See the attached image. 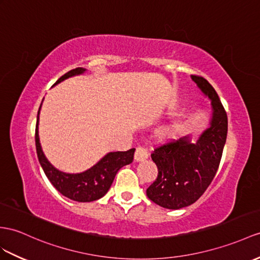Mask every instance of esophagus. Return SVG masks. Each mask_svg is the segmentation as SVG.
<instances>
[{"label": "esophagus", "mask_w": 260, "mask_h": 260, "mask_svg": "<svg viewBox=\"0 0 260 260\" xmlns=\"http://www.w3.org/2000/svg\"><path fill=\"white\" fill-rule=\"evenodd\" d=\"M148 159V152L145 149L139 147L136 149V153H135V161L136 162H141Z\"/></svg>", "instance_id": "obj_1"}]
</instances>
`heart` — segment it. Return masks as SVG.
Masks as SVG:
<instances>
[{"mask_svg": "<svg viewBox=\"0 0 260 260\" xmlns=\"http://www.w3.org/2000/svg\"><path fill=\"white\" fill-rule=\"evenodd\" d=\"M183 125L180 121H171L159 126L155 130V138L160 141L173 140L181 132Z\"/></svg>", "mask_w": 260, "mask_h": 260, "instance_id": "1", "label": "heart"}]
</instances>
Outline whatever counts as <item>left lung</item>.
<instances>
[{
  "instance_id": "obj_1",
  "label": "left lung",
  "mask_w": 260,
  "mask_h": 260,
  "mask_svg": "<svg viewBox=\"0 0 260 260\" xmlns=\"http://www.w3.org/2000/svg\"><path fill=\"white\" fill-rule=\"evenodd\" d=\"M199 89L211 100L210 125L195 142L191 136L156 148L151 154L157 178L147 188L148 198L169 210L192 205L211 184L217 172L227 137V115L212 85L191 76Z\"/></svg>"
}]
</instances>
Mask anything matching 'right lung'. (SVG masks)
Segmentation results:
<instances>
[{
	"label": "right lung",
	"instance_id": "right-lung-1",
	"mask_svg": "<svg viewBox=\"0 0 260 260\" xmlns=\"http://www.w3.org/2000/svg\"><path fill=\"white\" fill-rule=\"evenodd\" d=\"M86 72L85 68H75L73 71L66 73L64 76L56 81V84L64 81L73 76L81 75ZM43 103V101H42ZM37 113V121L35 129V143L37 156L41 166L45 172L47 179L52 183L54 187L66 198L76 202H92L97 201L106 195L110 188L118 171L124 166H128L134 160L136 149L128 151L109 152L103 159L98 161L93 167L81 173H66L56 169L44 154L39 136V120L40 111Z\"/></svg>",
	"mask_w": 260,
	"mask_h": 260
}]
</instances>
